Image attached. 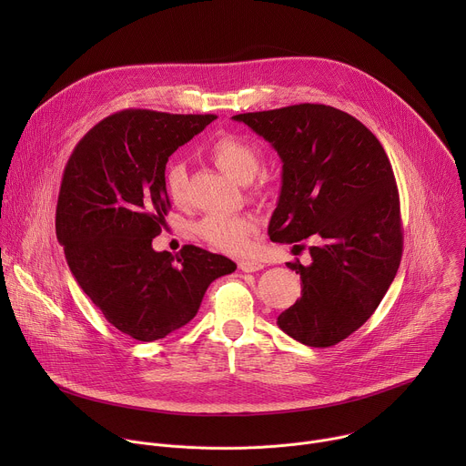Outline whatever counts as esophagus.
Masks as SVG:
<instances>
[{
	"instance_id": "1",
	"label": "esophagus",
	"mask_w": 466,
	"mask_h": 466,
	"mask_svg": "<svg viewBox=\"0 0 466 466\" xmlns=\"http://www.w3.org/2000/svg\"><path fill=\"white\" fill-rule=\"evenodd\" d=\"M238 265L243 273H256V271L263 269V263L258 259H241Z\"/></svg>"
}]
</instances>
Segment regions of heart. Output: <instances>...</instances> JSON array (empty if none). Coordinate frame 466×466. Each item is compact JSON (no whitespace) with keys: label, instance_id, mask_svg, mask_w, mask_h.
Returning <instances> with one entry per match:
<instances>
[{"label":"heart","instance_id":"heart-1","mask_svg":"<svg viewBox=\"0 0 466 466\" xmlns=\"http://www.w3.org/2000/svg\"><path fill=\"white\" fill-rule=\"evenodd\" d=\"M214 164L239 182H248L259 167V151L248 140L236 135H223L208 149ZM166 189L175 205L187 201V171L180 160H173L166 169ZM258 230L252 216L210 214L197 223L195 232L218 250L243 254L250 247V238Z\"/></svg>","mask_w":466,"mask_h":466}]
</instances>
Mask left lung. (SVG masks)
Segmentation results:
<instances>
[{
	"mask_svg": "<svg viewBox=\"0 0 466 466\" xmlns=\"http://www.w3.org/2000/svg\"><path fill=\"white\" fill-rule=\"evenodd\" d=\"M232 119L268 140L282 160L269 238L315 241L309 265L288 263L300 275L302 297L277 322L302 345H338L374 313L402 259L390 162L361 121L328 105L302 103Z\"/></svg>",
	"mask_w": 466,
	"mask_h": 466,
	"instance_id": "1",
	"label": "left lung"
}]
</instances>
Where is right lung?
I'll return each mask as SVG.
<instances>
[{"label":"right lung","mask_w":466,"mask_h":466,"mask_svg":"<svg viewBox=\"0 0 466 466\" xmlns=\"http://www.w3.org/2000/svg\"><path fill=\"white\" fill-rule=\"evenodd\" d=\"M218 116L130 108L76 146L64 167L56 238L70 271L105 319L137 341H157L187 324L208 286L236 263L201 247L157 252L169 210V157Z\"/></svg>","instance_id":"1"}]
</instances>
